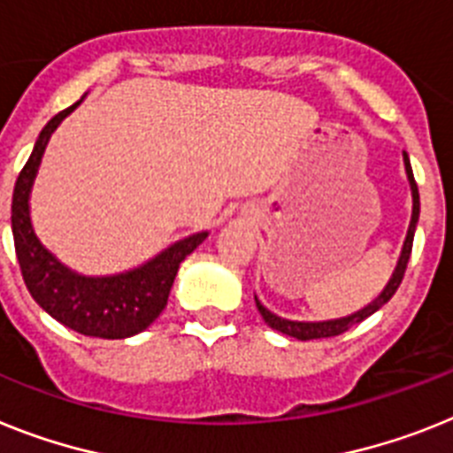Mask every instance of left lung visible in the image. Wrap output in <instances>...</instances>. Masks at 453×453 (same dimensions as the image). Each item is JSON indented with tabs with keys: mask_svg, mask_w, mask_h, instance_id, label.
I'll use <instances>...</instances> for the list:
<instances>
[{
	"mask_svg": "<svg viewBox=\"0 0 453 453\" xmlns=\"http://www.w3.org/2000/svg\"><path fill=\"white\" fill-rule=\"evenodd\" d=\"M403 165H405V174H408L410 181V191H412V219H410L408 226V234H405V242H403L401 256H398L396 267H394V273H391V279L387 280V285L382 288L378 297L373 299L371 303H366L364 309L355 311V313L345 315V318H336V320H320V322H302V320H285L280 315L272 313L269 309H265L260 303V299L256 297V306L260 311L262 320L267 322L272 329L276 332L285 334V336L297 338V341H313V338H329V336H338V334L348 332L349 326L357 325V322L366 320L368 315H373L375 311H380L394 297V292L398 290V285L403 280V273H405V267H408L410 253H412V239H414V230H417V220H419V191H417V184H414V174H412V165H410L408 154L403 151Z\"/></svg>",
	"mask_w": 453,
	"mask_h": 453,
	"instance_id": "1",
	"label": "left lung"
}]
</instances>
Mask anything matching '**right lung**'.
Segmentation results:
<instances>
[{
    "instance_id": "obj_1",
    "label": "right lung",
    "mask_w": 453,
    "mask_h": 453,
    "mask_svg": "<svg viewBox=\"0 0 453 453\" xmlns=\"http://www.w3.org/2000/svg\"><path fill=\"white\" fill-rule=\"evenodd\" d=\"M85 98V96H82ZM52 117L34 144L29 161L18 174L11 204L15 256L20 262L27 290L48 315L64 326L96 338H128L144 332L168 303L170 288L186 256L203 244L209 233H196L174 242L140 267L110 276H85L66 267L41 244L32 226L29 196L50 135L80 104Z\"/></svg>"
}]
</instances>
